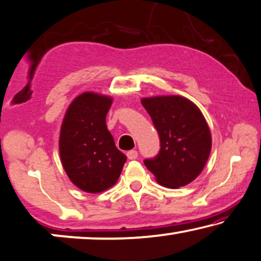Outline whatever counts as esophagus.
I'll list each match as a JSON object with an SVG mask.
<instances>
[{
	"instance_id": "obj_1",
	"label": "esophagus",
	"mask_w": 261,
	"mask_h": 261,
	"mask_svg": "<svg viewBox=\"0 0 261 261\" xmlns=\"http://www.w3.org/2000/svg\"><path fill=\"white\" fill-rule=\"evenodd\" d=\"M126 156L129 160H136L138 156V152L136 150H130V151L126 152Z\"/></svg>"
}]
</instances>
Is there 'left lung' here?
<instances>
[{
    "instance_id": "1",
    "label": "left lung",
    "mask_w": 261,
    "mask_h": 261,
    "mask_svg": "<svg viewBox=\"0 0 261 261\" xmlns=\"http://www.w3.org/2000/svg\"><path fill=\"white\" fill-rule=\"evenodd\" d=\"M160 136L161 149L144 164L168 188L189 185L201 174L212 150V136L200 109L181 95L143 98Z\"/></svg>"
}]
</instances>
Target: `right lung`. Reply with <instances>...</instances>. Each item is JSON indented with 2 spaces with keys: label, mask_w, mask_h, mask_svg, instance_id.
Wrapping results in <instances>:
<instances>
[{
  "label": "right lung",
  "mask_w": 261,
  "mask_h": 261,
  "mask_svg": "<svg viewBox=\"0 0 261 261\" xmlns=\"http://www.w3.org/2000/svg\"><path fill=\"white\" fill-rule=\"evenodd\" d=\"M111 104L108 95L84 92L71 102L62 120V167L73 185L86 193H100L116 185L126 161L106 126Z\"/></svg>",
  "instance_id": "right-lung-1"
}]
</instances>
